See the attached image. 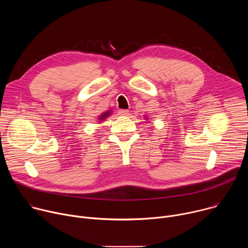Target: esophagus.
Masks as SVG:
<instances>
[{"instance_id":"34e87169","label":"esophagus","mask_w":248,"mask_h":248,"mask_svg":"<svg viewBox=\"0 0 248 248\" xmlns=\"http://www.w3.org/2000/svg\"><path fill=\"white\" fill-rule=\"evenodd\" d=\"M120 115L127 117V116H129V111L128 110H121L120 111Z\"/></svg>"}]
</instances>
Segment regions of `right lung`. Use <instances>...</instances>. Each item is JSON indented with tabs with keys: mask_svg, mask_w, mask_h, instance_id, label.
<instances>
[{
	"mask_svg": "<svg viewBox=\"0 0 248 248\" xmlns=\"http://www.w3.org/2000/svg\"><path fill=\"white\" fill-rule=\"evenodd\" d=\"M111 114H112V111H107V112H105V113H103V114H101L99 117H98V121H100V122H103L106 118H108L109 116H111Z\"/></svg>",
	"mask_w": 248,
	"mask_h": 248,
	"instance_id": "obj_1",
	"label": "right lung"
}]
</instances>
